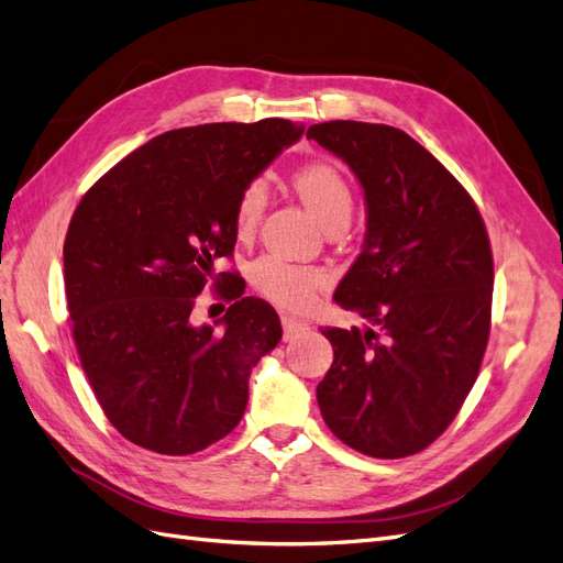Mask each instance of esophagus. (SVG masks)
Masks as SVG:
<instances>
[{"mask_svg": "<svg viewBox=\"0 0 563 563\" xmlns=\"http://www.w3.org/2000/svg\"><path fill=\"white\" fill-rule=\"evenodd\" d=\"M282 329H284V338L291 340V338H296V335L308 331V323L296 319V317H291V314H282Z\"/></svg>", "mask_w": 563, "mask_h": 563, "instance_id": "obj_1", "label": "esophagus"}]
</instances>
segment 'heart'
Masks as SVG:
<instances>
[{
    "mask_svg": "<svg viewBox=\"0 0 563 563\" xmlns=\"http://www.w3.org/2000/svg\"><path fill=\"white\" fill-rule=\"evenodd\" d=\"M294 187L305 207L312 211L323 228L335 223V220L350 218L352 185L333 162L317 159L300 166L294 174ZM267 201L269 195L265 180L255 178L246 183L234 211V223L240 234H251L258 228L267 211ZM251 279L267 300L291 310H300L305 305H310L319 288L327 286V275L321 269L286 263L275 258V255H267V258L255 263L251 269Z\"/></svg>",
    "mask_w": 563,
    "mask_h": 563,
    "instance_id": "obj_1",
    "label": "heart"
}]
</instances>
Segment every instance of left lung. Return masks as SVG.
Returning a JSON list of instances; mask_svg holds the SVG:
<instances>
[{
    "label": "left lung",
    "mask_w": 563,
    "mask_h": 563,
    "mask_svg": "<svg viewBox=\"0 0 563 563\" xmlns=\"http://www.w3.org/2000/svg\"><path fill=\"white\" fill-rule=\"evenodd\" d=\"M308 139L360 178L364 251L335 291L366 331L323 327L333 364L317 387L329 430L371 457L420 453L446 432L479 376L490 333L484 218L449 168L401 129L323 122Z\"/></svg>",
    "instance_id": "left-lung-1"
}]
</instances>
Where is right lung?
Returning <instances> with one entry per match:
<instances>
[{
	"label": "right lung",
	"mask_w": 563,
	"mask_h": 563,
	"mask_svg": "<svg viewBox=\"0 0 563 563\" xmlns=\"http://www.w3.org/2000/svg\"><path fill=\"white\" fill-rule=\"evenodd\" d=\"M302 126L288 119L166 131L84 195L63 244L79 364L112 428L162 455H190L240 424L249 376L282 340L277 312L216 275L223 327H197V296L236 244L240 195Z\"/></svg>",
	"instance_id": "add662e5"
}]
</instances>
